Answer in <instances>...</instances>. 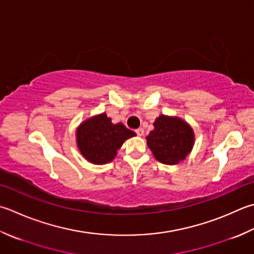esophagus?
<instances>
[{
	"label": "esophagus",
	"mask_w": 254,
	"mask_h": 254,
	"mask_svg": "<svg viewBox=\"0 0 254 254\" xmlns=\"http://www.w3.org/2000/svg\"><path fill=\"white\" fill-rule=\"evenodd\" d=\"M136 132V134L138 136H143V134H144V130L142 127H140V128H137V130L135 131Z\"/></svg>",
	"instance_id": "34e87169"
}]
</instances>
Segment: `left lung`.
Here are the masks:
<instances>
[{
  "instance_id": "8db88e82",
  "label": "left lung",
  "mask_w": 254,
  "mask_h": 254,
  "mask_svg": "<svg viewBox=\"0 0 254 254\" xmlns=\"http://www.w3.org/2000/svg\"><path fill=\"white\" fill-rule=\"evenodd\" d=\"M153 126L146 143L154 157L166 165L185 161L195 144V133L190 124L178 117L161 114Z\"/></svg>"
}]
</instances>
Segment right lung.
<instances>
[{
  "mask_svg": "<svg viewBox=\"0 0 254 254\" xmlns=\"http://www.w3.org/2000/svg\"><path fill=\"white\" fill-rule=\"evenodd\" d=\"M121 122L112 123L106 112L96 114L79 124L76 130V142L83 158L96 165L110 163L117 156L124 141L135 136Z\"/></svg>",
  "mask_w": 254,
  "mask_h": 254,
  "instance_id": "1",
  "label": "right lung"
}]
</instances>
